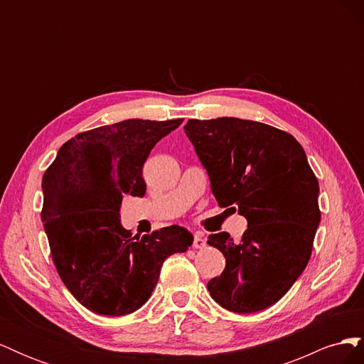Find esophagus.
Wrapping results in <instances>:
<instances>
[{
  "instance_id": "obj_1",
  "label": "esophagus",
  "mask_w": 364,
  "mask_h": 364,
  "mask_svg": "<svg viewBox=\"0 0 364 364\" xmlns=\"http://www.w3.org/2000/svg\"><path fill=\"white\" fill-rule=\"evenodd\" d=\"M206 246V241L203 238L202 232H196L194 234V240H193V247L194 249H203Z\"/></svg>"
}]
</instances>
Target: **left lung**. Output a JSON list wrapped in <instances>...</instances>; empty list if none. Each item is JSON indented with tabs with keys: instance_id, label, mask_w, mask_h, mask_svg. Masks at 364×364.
Returning <instances> with one entry per match:
<instances>
[{
	"instance_id": "1",
	"label": "left lung",
	"mask_w": 364,
	"mask_h": 364,
	"mask_svg": "<svg viewBox=\"0 0 364 364\" xmlns=\"http://www.w3.org/2000/svg\"><path fill=\"white\" fill-rule=\"evenodd\" d=\"M183 130L218 205L247 220L240 243L228 232L208 237L226 267L206 287L229 311H261L290 290L311 257L321 223L318 182L287 132L232 117L190 119Z\"/></svg>"
}]
</instances>
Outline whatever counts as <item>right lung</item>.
Returning a JSON list of instances; mask_svg holds the SVG:
<instances>
[{"mask_svg":"<svg viewBox=\"0 0 364 364\" xmlns=\"http://www.w3.org/2000/svg\"><path fill=\"white\" fill-rule=\"evenodd\" d=\"M183 119H124L75 135L42 178V223L60 279L87 310L124 316L144 305L165 258L193 234L173 225L142 238L121 226L124 196L146 194L151 149Z\"/></svg>","mask_w":364,"mask_h":364,"instance_id":"obj_1","label":"right lung"}]
</instances>
